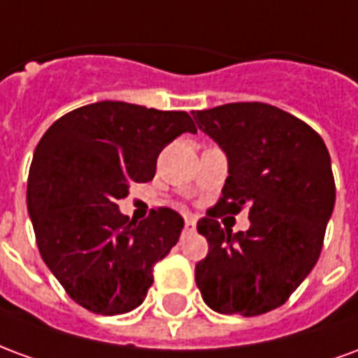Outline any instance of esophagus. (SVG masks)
<instances>
[{
  "instance_id": "1",
  "label": "esophagus",
  "mask_w": 358,
  "mask_h": 358,
  "mask_svg": "<svg viewBox=\"0 0 358 358\" xmlns=\"http://www.w3.org/2000/svg\"><path fill=\"white\" fill-rule=\"evenodd\" d=\"M195 224H197V222H195L194 217H186V230H187V232H194Z\"/></svg>"
}]
</instances>
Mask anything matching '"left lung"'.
<instances>
[{
    "label": "left lung",
    "mask_w": 358,
    "mask_h": 358,
    "mask_svg": "<svg viewBox=\"0 0 358 358\" xmlns=\"http://www.w3.org/2000/svg\"><path fill=\"white\" fill-rule=\"evenodd\" d=\"M194 118L228 157L222 197L197 222L209 253L195 264V284L220 315H264L320 257L336 203L330 153L307 122L268 103H226ZM245 204L248 233L220 228L217 216Z\"/></svg>",
    "instance_id": "left-lung-1"
}]
</instances>
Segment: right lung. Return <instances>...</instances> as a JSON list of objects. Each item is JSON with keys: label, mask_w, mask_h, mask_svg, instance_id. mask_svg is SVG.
Masks as SVG:
<instances>
[{"label": "right lung", "mask_w": 358, "mask_h": 358, "mask_svg": "<svg viewBox=\"0 0 358 358\" xmlns=\"http://www.w3.org/2000/svg\"><path fill=\"white\" fill-rule=\"evenodd\" d=\"M197 132L186 110L97 101L57 118L28 172V215L43 263L69 297L95 315L140 307L153 266L169 255L184 218L169 207L141 222L118 210L128 187L153 180L174 138Z\"/></svg>", "instance_id": "obj_1"}]
</instances>
